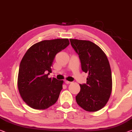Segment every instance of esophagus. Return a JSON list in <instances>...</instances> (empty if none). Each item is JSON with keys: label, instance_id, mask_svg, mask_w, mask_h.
<instances>
[{"label": "esophagus", "instance_id": "1", "mask_svg": "<svg viewBox=\"0 0 132 132\" xmlns=\"http://www.w3.org/2000/svg\"><path fill=\"white\" fill-rule=\"evenodd\" d=\"M65 83L66 84H70V83H71V82L68 81H67V80H65Z\"/></svg>", "mask_w": 132, "mask_h": 132}]
</instances>
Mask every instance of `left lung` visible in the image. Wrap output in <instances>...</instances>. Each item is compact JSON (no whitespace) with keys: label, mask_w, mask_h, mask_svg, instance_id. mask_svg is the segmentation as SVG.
Returning a JSON list of instances; mask_svg holds the SVG:
<instances>
[{"label":"left lung","mask_w":132,"mask_h":132,"mask_svg":"<svg viewBox=\"0 0 132 132\" xmlns=\"http://www.w3.org/2000/svg\"><path fill=\"white\" fill-rule=\"evenodd\" d=\"M78 54L83 71L88 73L87 83L80 84L76 97L77 104L87 111H97L104 107L112 90L111 68L106 54L90 40L70 39Z\"/></svg>","instance_id":"obj_1"}]
</instances>
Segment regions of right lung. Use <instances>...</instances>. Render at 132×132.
Wrapping results in <instances>:
<instances>
[{"label": "right lung", "mask_w": 132, "mask_h": 132, "mask_svg": "<svg viewBox=\"0 0 132 132\" xmlns=\"http://www.w3.org/2000/svg\"><path fill=\"white\" fill-rule=\"evenodd\" d=\"M70 44L68 39L44 40L34 44L20 63L18 87L22 100L31 108L45 110L58 100L63 80L48 78L56 54Z\"/></svg>", "instance_id": "obj_1"}]
</instances>
